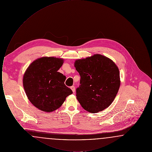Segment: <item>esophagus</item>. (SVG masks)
Masks as SVG:
<instances>
[{"mask_svg":"<svg viewBox=\"0 0 152 152\" xmlns=\"http://www.w3.org/2000/svg\"><path fill=\"white\" fill-rule=\"evenodd\" d=\"M71 89H72V92L73 93L75 92V87H74V86L71 87Z\"/></svg>","mask_w":152,"mask_h":152,"instance_id":"esophagus-1","label":"esophagus"}]
</instances>
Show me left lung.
Segmentation results:
<instances>
[{
    "label": "left lung",
    "mask_w": 152,
    "mask_h": 152,
    "mask_svg": "<svg viewBox=\"0 0 152 152\" xmlns=\"http://www.w3.org/2000/svg\"><path fill=\"white\" fill-rule=\"evenodd\" d=\"M75 66L80 76L76 96L81 107L93 113L108 108L120 86L119 70L114 62L96 54L77 60Z\"/></svg>",
    "instance_id": "1"
}]
</instances>
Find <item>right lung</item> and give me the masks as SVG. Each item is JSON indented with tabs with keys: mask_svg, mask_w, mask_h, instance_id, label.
Segmentation results:
<instances>
[{
	"mask_svg": "<svg viewBox=\"0 0 152 152\" xmlns=\"http://www.w3.org/2000/svg\"><path fill=\"white\" fill-rule=\"evenodd\" d=\"M63 63L61 58H40L31 64L24 75L23 87L28 99L42 111L55 110L73 93L64 84L66 77L58 72Z\"/></svg>",
	"mask_w": 152,
	"mask_h": 152,
	"instance_id": "right-lung-1",
	"label": "right lung"
}]
</instances>
